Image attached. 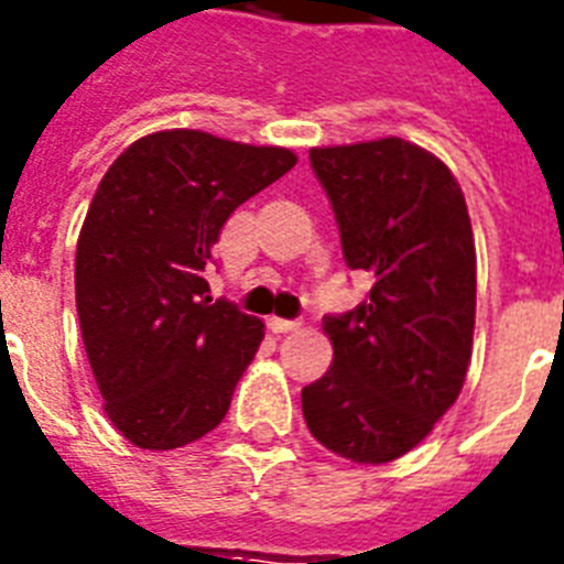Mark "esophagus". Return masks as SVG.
<instances>
[{"label":"esophagus","mask_w":564,"mask_h":564,"mask_svg":"<svg viewBox=\"0 0 564 564\" xmlns=\"http://www.w3.org/2000/svg\"><path fill=\"white\" fill-rule=\"evenodd\" d=\"M269 329H272V333H292V329H297V322H292V318H278V315H272V318H269Z\"/></svg>","instance_id":"1"}]
</instances>
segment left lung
Returning a JSON list of instances; mask_svg holds the SVG:
<instances>
[{"label": "left lung", "mask_w": 564, "mask_h": 564, "mask_svg": "<svg viewBox=\"0 0 564 564\" xmlns=\"http://www.w3.org/2000/svg\"><path fill=\"white\" fill-rule=\"evenodd\" d=\"M350 269L373 278L324 318L333 365L301 391L306 429L354 464L425 441L464 388L475 329V240L452 171L411 141L313 148Z\"/></svg>", "instance_id": "obj_1"}]
</instances>
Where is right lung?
I'll use <instances>...</instances> for the list:
<instances>
[{
  "label": "right lung",
  "mask_w": 564,
  "mask_h": 564,
  "mask_svg": "<svg viewBox=\"0 0 564 564\" xmlns=\"http://www.w3.org/2000/svg\"><path fill=\"white\" fill-rule=\"evenodd\" d=\"M286 148L199 130L132 141L104 173L80 228L75 297L104 411L139 448L217 429L263 322L203 278L226 219L295 167Z\"/></svg>",
  "instance_id": "add662e5"
}]
</instances>
